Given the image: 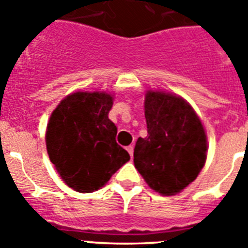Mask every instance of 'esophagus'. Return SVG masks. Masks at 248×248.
<instances>
[{
  "label": "esophagus",
  "instance_id": "obj_1",
  "mask_svg": "<svg viewBox=\"0 0 248 248\" xmlns=\"http://www.w3.org/2000/svg\"><path fill=\"white\" fill-rule=\"evenodd\" d=\"M126 150H128V153H129V154H130V156L133 157V154H134V146L129 145L128 148H126Z\"/></svg>",
  "mask_w": 248,
  "mask_h": 248
}]
</instances>
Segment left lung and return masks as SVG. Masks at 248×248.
Segmentation results:
<instances>
[{"label":"left lung","instance_id":"obj_1","mask_svg":"<svg viewBox=\"0 0 248 248\" xmlns=\"http://www.w3.org/2000/svg\"><path fill=\"white\" fill-rule=\"evenodd\" d=\"M148 137L134 148V165L151 189L175 195L198 177L205 165L206 134L183 98L161 92L145 95Z\"/></svg>","mask_w":248,"mask_h":248}]
</instances>
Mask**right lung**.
<instances>
[{"mask_svg":"<svg viewBox=\"0 0 248 248\" xmlns=\"http://www.w3.org/2000/svg\"><path fill=\"white\" fill-rule=\"evenodd\" d=\"M113 97L78 92L52 113L46 134L50 161L69 187L93 192L130 159L117 143V126L108 118Z\"/></svg>","mask_w":248,"mask_h":248,"instance_id":"obj_1","label":"right lung"}]
</instances>
